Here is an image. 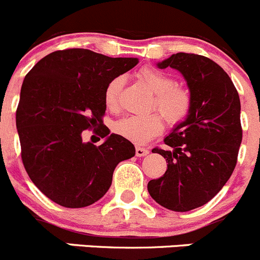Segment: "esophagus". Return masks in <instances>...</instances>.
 Masks as SVG:
<instances>
[{
    "label": "esophagus",
    "mask_w": 260,
    "mask_h": 260,
    "mask_svg": "<svg viewBox=\"0 0 260 260\" xmlns=\"http://www.w3.org/2000/svg\"><path fill=\"white\" fill-rule=\"evenodd\" d=\"M149 154V150L145 148H141V146H136L135 149V155L136 156H145Z\"/></svg>",
    "instance_id": "obj_1"
}]
</instances>
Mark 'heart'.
Listing matches in <instances>:
<instances>
[{"label": "heart", "instance_id": "b5f03b06", "mask_svg": "<svg viewBox=\"0 0 260 260\" xmlns=\"http://www.w3.org/2000/svg\"><path fill=\"white\" fill-rule=\"evenodd\" d=\"M141 81L155 94L154 107L169 125H179L188 117L192 109L189 92L183 87L174 86L171 76L153 67H145L139 72ZM122 77H115L105 88L104 100L109 110H116L122 87ZM163 130V120L156 114L130 115L115 122L114 131L126 140L144 144L155 138Z\"/></svg>", "mask_w": 260, "mask_h": 260}]
</instances>
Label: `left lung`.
<instances>
[{
	"label": "left lung",
	"mask_w": 260,
	"mask_h": 260,
	"mask_svg": "<svg viewBox=\"0 0 260 260\" xmlns=\"http://www.w3.org/2000/svg\"><path fill=\"white\" fill-rule=\"evenodd\" d=\"M156 66L181 72L192 109L164 139L169 149L151 150L168 164L148 191L160 206L186 212L214 199L233 174L243 139L240 99L228 73L206 56L177 53Z\"/></svg>",
	"instance_id": "left-lung-1"
}]
</instances>
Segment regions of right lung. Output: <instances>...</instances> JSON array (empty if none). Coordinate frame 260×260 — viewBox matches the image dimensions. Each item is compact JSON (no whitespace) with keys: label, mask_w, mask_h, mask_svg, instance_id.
I'll return each instance as SVG.
<instances>
[{"label":"right lung","mask_w":260,"mask_h":260,"mask_svg":"<svg viewBox=\"0 0 260 260\" xmlns=\"http://www.w3.org/2000/svg\"><path fill=\"white\" fill-rule=\"evenodd\" d=\"M138 63L66 49L44 56L25 77L16 110L21 159L32 183L55 204H94L109 191L117 164L135 155L129 140L106 127L99 146L83 143L82 133L104 125L107 83Z\"/></svg>","instance_id":"obj_1"}]
</instances>
